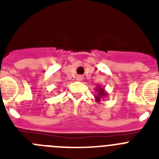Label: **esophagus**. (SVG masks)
Here are the masks:
<instances>
[{
    "label": "esophagus",
    "instance_id": "1",
    "mask_svg": "<svg viewBox=\"0 0 159 159\" xmlns=\"http://www.w3.org/2000/svg\"><path fill=\"white\" fill-rule=\"evenodd\" d=\"M82 76H80V75H79V76H77V80L78 81H81L82 80Z\"/></svg>",
    "mask_w": 159,
    "mask_h": 159
}]
</instances>
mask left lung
Masks as SVG:
<instances>
[{"mask_svg":"<svg viewBox=\"0 0 159 159\" xmlns=\"http://www.w3.org/2000/svg\"><path fill=\"white\" fill-rule=\"evenodd\" d=\"M95 91L96 92V95H95V100L97 102H100L101 99H102L103 98H106L107 96V92L105 91L104 88H102L100 85H98V86L95 88Z\"/></svg>","mask_w":159,"mask_h":159,"instance_id":"8db88e82","label":"left lung"}]
</instances>
